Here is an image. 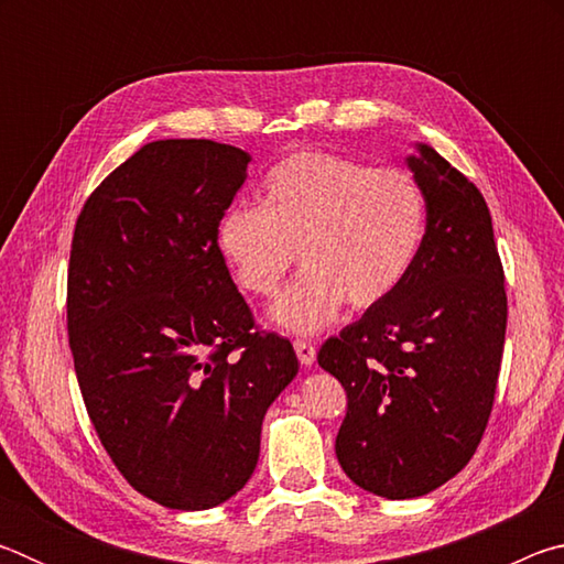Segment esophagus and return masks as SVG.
Wrapping results in <instances>:
<instances>
[{
	"instance_id": "obj_1",
	"label": "esophagus",
	"mask_w": 564,
	"mask_h": 564,
	"mask_svg": "<svg viewBox=\"0 0 564 564\" xmlns=\"http://www.w3.org/2000/svg\"><path fill=\"white\" fill-rule=\"evenodd\" d=\"M293 348H295V356H299V360H301V366L311 368L313 362H316V348H313L311 343H305V340H295V343H293Z\"/></svg>"
}]
</instances>
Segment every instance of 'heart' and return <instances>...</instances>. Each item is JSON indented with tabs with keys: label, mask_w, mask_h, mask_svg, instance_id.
Instances as JSON below:
<instances>
[{
	"label": "heart",
	"mask_w": 564,
	"mask_h": 564,
	"mask_svg": "<svg viewBox=\"0 0 564 564\" xmlns=\"http://www.w3.org/2000/svg\"><path fill=\"white\" fill-rule=\"evenodd\" d=\"M427 228V202L413 174L301 151L263 178L261 208L234 206L216 246L246 293L269 299L295 263L303 273L269 308V321L313 336L340 316L346 301L366 311L408 279Z\"/></svg>",
	"instance_id": "b5f03b06"
}]
</instances>
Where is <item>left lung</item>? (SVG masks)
I'll return each instance as SVG.
<instances>
[{"mask_svg":"<svg viewBox=\"0 0 564 564\" xmlns=\"http://www.w3.org/2000/svg\"><path fill=\"white\" fill-rule=\"evenodd\" d=\"M408 169L427 202L420 256L383 303L328 338L318 366L346 388L336 455L388 500L433 492L470 463L498 386L508 295L488 204L433 147Z\"/></svg>","mask_w":564,"mask_h":564,"instance_id":"1","label":"left lung"}]
</instances>
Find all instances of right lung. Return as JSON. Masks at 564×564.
<instances>
[{"instance_id":"add662e5","label":"right lung","mask_w":564,"mask_h":564,"mask_svg":"<svg viewBox=\"0 0 564 564\" xmlns=\"http://www.w3.org/2000/svg\"><path fill=\"white\" fill-rule=\"evenodd\" d=\"M251 156L208 139L141 147L76 218L66 326L84 405L113 465L171 510L243 488L261 425L299 373L259 333L216 246Z\"/></svg>"}]
</instances>
